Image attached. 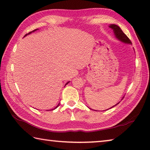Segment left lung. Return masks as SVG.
Returning a JSON list of instances; mask_svg holds the SVG:
<instances>
[{
  "label": "left lung",
  "mask_w": 150,
  "mask_h": 150,
  "mask_svg": "<svg viewBox=\"0 0 150 150\" xmlns=\"http://www.w3.org/2000/svg\"><path fill=\"white\" fill-rule=\"evenodd\" d=\"M109 28L112 29V31H113V33H114V35H115V38H116L117 39H118V40L122 42V43H126V44L132 45V43H131V41H130V39H128V37L125 35V34L124 33V32H123V31H122L121 29H120V27H119V26H118L117 25H116V24H110L109 25ZM119 102L118 103H117L116 105H115L114 106L111 107L110 109H111L112 107L116 106L117 105H118V104L119 103ZM107 110H108V109H107Z\"/></svg>",
  "instance_id": "obj_1"
}]
</instances>
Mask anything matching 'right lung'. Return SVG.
<instances>
[{"instance_id": "1", "label": "right lung", "mask_w": 150, "mask_h": 150, "mask_svg": "<svg viewBox=\"0 0 150 150\" xmlns=\"http://www.w3.org/2000/svg\"><path fill=\"white\" fill-rule=\"evenodd\" d=\"M38 30V29H36V30H33V31H31V32H30V33H28V34H26V35H25L24 37H25L26 35H29V34H30V33H32V32H34V31H37V30ZM69 82H67V83H66V85H67V84H68V83H69ZM66 85H65V86H66ZM59 105H60V103H59V104H58V105H57V107H55L54 109H51V110H54V109H57V107H59ZM47 111H48V110H47Z\"/></svg>"}]
</instances>
